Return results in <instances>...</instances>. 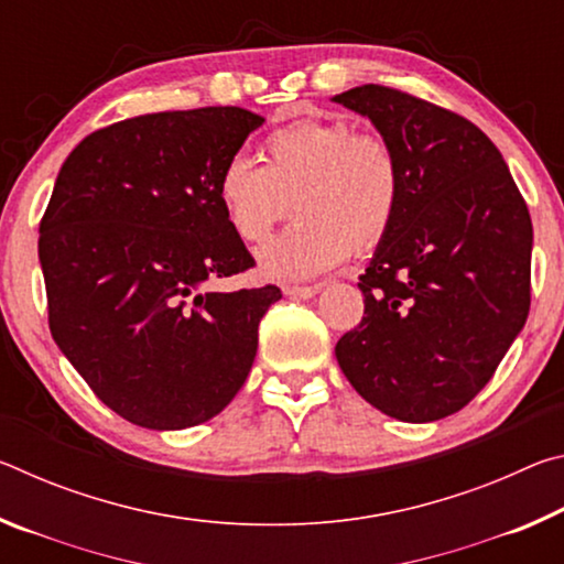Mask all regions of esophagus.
Wrapping results in <instances>:
<instances>
[{
	"label": "esophagus",
	"instance_id": "1",
	"mask_svg": "<svg viewBox=\"0 0 564 564\" xmlns=\"http://www.w3.org/2000/svg\"><path fill=\"white\" fill-rule=\"evenodd\" d=\"M321 291V285H283V293L289 299H313Z\"/></svg>",
	"mask_w": 564,
	"mask_h": 564
}]
</instances>
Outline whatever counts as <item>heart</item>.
Listing matches in <instances>:
<instances>
[{"instance_id":"b5f03b06","label":"heart","mask_w":564,"mask_h":564,"mask_svg":"<svg viewBox=\"0 0 564 564\" xmlns=\"http://www.w3.org/2000/svg\"><path fill=\"white\" fill-rule=\"evenodd\" d=\"M263 166L226 161L216 198L238 241L261 246L293 204L295 224L261 253L271 281H305L366 251L400 212L403 171L393 147L343 119H303L271 131Z\"/></svg>"}]
</instances>
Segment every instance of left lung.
<instances>
[{"instance_id": "8db88e82", "label": "left lung", "mask_w": 564, "mask_h": 564, "mask_svg": "<svg viewBox=\"0 0 564 564\" xmlns=\"http://www.w3.org/2000/svg\"><path fill=\"white\" fill-rule=\"evenodd\" d=\"M333 101L373 121L403 171L400 212L358 283L366 316L338 340V366L380 413L431 423L488 386L528 321V204L460 113L380 84Z\"/></svg>"}]
</instances>
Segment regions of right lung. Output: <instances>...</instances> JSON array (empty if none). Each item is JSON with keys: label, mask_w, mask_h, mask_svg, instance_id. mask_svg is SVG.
Wrapping results in <instances>:
<instances>
[{"label": "right lung", "mask_w": 564, "mask_h": 564, "mask_svg": "<svg viewBox=\"0 0 564 564\" xmlns=\"http://www.w3.org/2000/svg\"><path fill=\"white\" fill-rule=\"evenodd\" d=\"M261 123L238 107L144 113L89 133L56 176L40 224L52 338L133 425L206 423L253 366L281 289L212 283L256 265L216 181Z\"/></svg>", "instance_id": "1"}]
</instances>
